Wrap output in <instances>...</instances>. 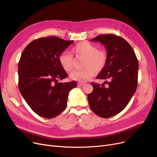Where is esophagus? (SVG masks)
<instances>
[{"label": "esophagus", "instance_id": "obj_1", "mask_svg": "<svg viewBox=\"0 0 157 157\" xmlns=\"http://www.w3.org/2000/svg\"><path fill=\"white\" fill-rule=\"evenodd\" d=\"M78 85L79 86H83L85 85V83H81V82H80V83H78Z\"/></svg>", "mask_w": 157, "mask_h": 157}]
</instances>
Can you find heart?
I'll return each mask as SVG.
<instances>
[{
    "label": "heart",
    "instance_id": "b5f03b06",
    "mask_svg": "<svg viewBox=\"0 0 157 157\" xmlns=\"http://www.w3.org/2000/svg\"><path fill=\"white\" fill-rule=\"evenodd\" d=\"M72 52L76 56L84 57L83 67L81 70L72 72L70 78L74 81L85 82L91 79L95 71H101L108 62V53L104 49H98L95 45L86 42H81L74 46ZM72 55L67 52H62L59 56V62L65 71L69 72L72 69Z\"/></svg>",
    "mask_w": 157,
    "mask_h": 157
}]
</instances>
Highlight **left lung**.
<instances>
[{
  "mask_svg": "<svg viewBox=\"0 0 157 157\" xmlns=\"http://www.w3.org/2000/svg\"><path fill=\"white\" fill-rule=\"evenodd\" d=\"M106 48L108 62L97 78L104 84L92 83L94 90L88 95L90 108L102 118H110L125 108L137 86L139 63L133 48L121 37L102 34L92 39Z\"/></svg>",
  "mask_w": 157,
  "mask_h": 157,
  "instance_id": "obj_1",
  "label": "left lung"
}]
</instances>
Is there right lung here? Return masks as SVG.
<instances>
[{
	"label": "right lung",
	"instance_id": "1",
	"mask_svg": "<svg viewBox=\"0 0 157 157\" xmlns=\"http://www.w3.org/2000/svg\"><path fill=\"white\" fill-rule=\"evenodd\" d=\"M74 40L56 36L41 37L30 43L18 63L20 92L32 110L39 116L52 118L67 106L71 90L76 81L59 83L67 77L59 56Z\"/></svg>",
	"mask_w": 157,
	"mask_h": 157
}]
</instances>
